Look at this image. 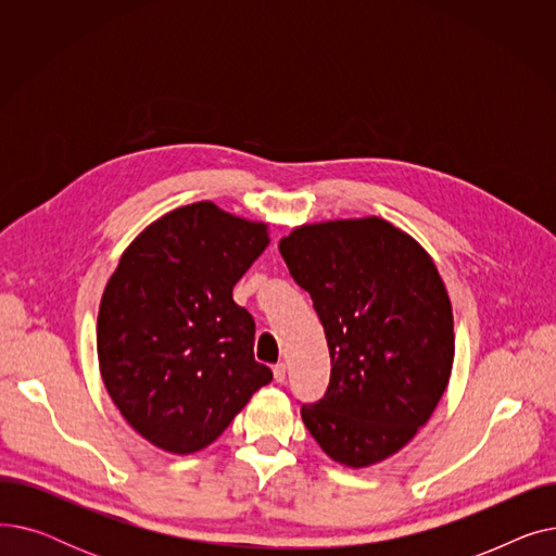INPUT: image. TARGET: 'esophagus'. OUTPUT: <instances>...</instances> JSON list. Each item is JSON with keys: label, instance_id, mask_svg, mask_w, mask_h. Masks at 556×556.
<instances>
[{"label": "esophagus", "instance_id": "1", "mask_svg": "<svg viewBox=\"0 0 556 556\" xmlns=\"http://www.w3.org/2000/svg\"><path fill=\"white\" fill-rule=\"evenodd\" d=\"M286 371H288L286 363H277V365H275L273 374H275V381H277V383H283V381H286Z\"/></svg>", "mask_w": 556, "mask_h": 556}]
</instances>
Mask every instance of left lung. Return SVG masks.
<instances>
[{
  "instance_id": "1",
  "label": "left lung",
  "mask_w": 556,
  "mask_h": 556,
  "mask_svg": "<svg viewBox=\"0 0 556 556\" xmlns=\"http://www.w3.org/2000/svg\"><path fill=\"white\" fill-rule=\"evenodd\" d=\"M279 252L331 354L329 390L302 405L304 426L333 462L367 469L413 440L451 381L444 279L415 237L378 216L300 225Z\"/></svg>"
}]
</instances>
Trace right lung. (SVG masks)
<instances>
[{
    "mask_svg": "<svg viewBox=\"0 0 556 556\" xmlns=\"http://www.w3.org/2000/svg\"><path fill=\"white\" fill-rule=\"evenodd\" d=\"M270 227L200 200L141 229L110 275L97 319L103 386L153 446L207 448L273 381L254 361V319L231 290Z\"/></svg>",
    "mask_w": 556,
    "mask_h": 556,
    "instance_id": "obj_1",
    "label": "right lung"
}]
</instances>
